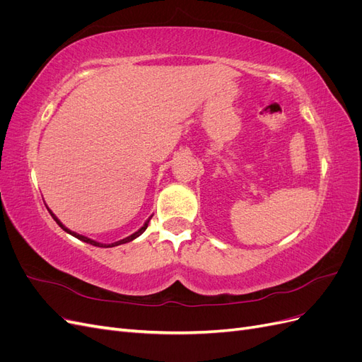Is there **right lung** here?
<instances>
[{
  "label": "right lung",
  "instance_id": "obj_1",
  "mask_svg": "<svg viewBox=\"0 0 362 362\" xmlns=\"http://www.w3.org/2000/svg\"><path fill=\"white\" fill-rule=\"evenodd\" d=\"M48 211H49V214L52 216V218H54V221H56L57 222V225L63 229V231L64 233H68V234H71V235H74L75 238H78V240H81V242H84V243H89V245H93V246H98V247H113V246H119V245H124V243H128V242H133V240L134 238H137L139 235H141V234H144L145 233V229L148 228V223H149V221H151V217L148 218V221L144 223V226H141L140 229H139V231H136L134 234H131V235H128V237H125V238H122V240H119V242H115V243H112V245H104V243H100V242H95V240H92V238H89V237H84V235H81V234H76V233H74V231H71V229H68L66 226H64L60 221H59V218H57V216L56 214H54L51 210H49V208H48Z\"/></svg>",
  "mask_w": 362,
  "mask_h": 362
}]
</instances>
